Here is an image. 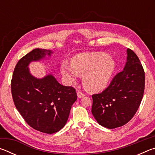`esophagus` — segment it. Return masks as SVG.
Returning a JSON list of instances; mask_svg holds the SVG:
<instances>
[{
    "label": "esophagus",
    "instance_id": "esophagus-1",
    "mask_svg": "<svg viewBox=\"0 0 155 155\" xmlns=\"http://www.w3.org/2000/svg\"><path fill=\"white\" fill-rule=\"evenodd\" d=\"M77 96L78 98H83V97L85 96V94H84L83 92H81V91H78L77 92Z\"/></svg>",
    "mask_w": 155,
    "mask_h": 155
}]
</instances>
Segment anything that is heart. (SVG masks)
Instances as JSON below:
<instances>
[{"label":"heart","instance_id":"b5f03b06","mask_svg":"<svg viewBox=\"0 0 155 155\" xmlns=\"http://www.w3.org/2000/svg\"><path fill=\"white\" fill-rule=\"evenodd\" d=\"M61 72L70 82L83 75V84L91 91L105 88L115 71V63L104 52L81 53L72 59V65L66 62L61 64Z\"/></svg>","mask_w":155,"mask_h":155}]
</instances>
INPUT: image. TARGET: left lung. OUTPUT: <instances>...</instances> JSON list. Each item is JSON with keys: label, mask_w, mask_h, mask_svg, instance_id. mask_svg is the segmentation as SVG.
<instances>
[{"label": "left lung", "mask_w": 155, "mask_h": 155, "mask_svg": "<svg viewBox=\"0 0 155 155\" xmlns=\"http://www.w3.org/2000/svg\"><path fill=\"white\" fill-rule=\"evenodd\" d=\"M145 87V73L134 52L127 49L124 70L115 76L103 92L93 94L91 113L107 128L122 127L133 118L140 105Z\"/></svg>", "instance_id": "left-lung-1"}]
</instances>
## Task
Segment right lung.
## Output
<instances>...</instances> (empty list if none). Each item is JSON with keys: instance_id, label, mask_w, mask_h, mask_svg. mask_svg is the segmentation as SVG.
<instances>
[{"instance_id": "right-lung-1", "label": "right lung", "mask_w": 155, "mask_h": 155, "mask_svg": "<svg viewBox=\"0 0 155 155\" xmlns=\"http://www.w3.org/2000/svg\"><path fill=\"white\" fill-rule=\"evenodd\" d=\"M52 52L35 48L21 58L15 65L11 88L15 106L25 122L40 132L52 134L66 124L77 95L74 88L64 86L53 76L37 78L28 65Z\"/></svg>"}]
</instances>
